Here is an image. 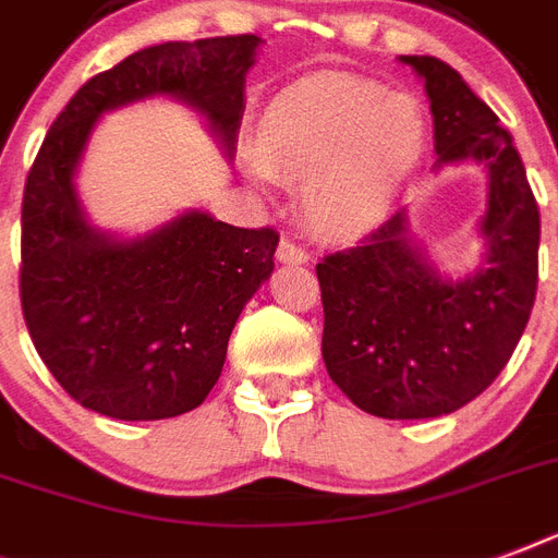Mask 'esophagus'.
Segmentation results:
<instances>
[{
    "mask_svg": "<svg viewBox=\"0 0 558 558\" xmlns=\"http://www.w3.org/2000/svg\"><path fill=\"white\" fill-rule=\"evenodd\" d=\"M278 260L289 263V266H304V263H310V254L298 243H292V240H280Z\"/></svg>",
    "mask_w": 558,
    "mask_h": 558,
    "instance_id": "obj_1",
    "label": "esophagus"
}]
</instances>
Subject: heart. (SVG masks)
<instances>
[{
  "mask_svg": "<svg viewBox=\"0 0 558 558\" xmlns=\"http://www.w3.org/2000/svg\"><path fill=\"white\" fill-rule=\"evenodd\" d=\"M428 118L408 92L318 72L278 92L257 121V177L304 179V214L324 236L381 226L423 165Z\"/></svg>",
  "mask_w": 558,
  "mask_h": 558,
  "instance_id": "heart-1",
  "label": "heart"
}]
</instances>
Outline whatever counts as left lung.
<instances>
[{
	"mask_svg": "<svg viewBox=\"0 0 558 558\" xmlns=\"http://www.w3.org/2000/svg\"><path fill=\"white\" fill-rule=\"evenodd\" d=\"M425 83L434 170L477 161L486 202L481 260L460 278L434 266L397 210L350 252L315 266L324 301L322 353L353 405L385 420H428L484 393L527 327L538 283V205L510 133L437 57L402 54Z\"/></svg>",
	"mask_w": 558,
	"mask_h": 558,
	"instance_id": "8db88e82",
	"label": "left lung"
}]
</instances>
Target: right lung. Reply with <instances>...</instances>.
<instances>
[{
  "instance_id": "right-lung-1",
  "label": "right lung",
  "mask_w": 558,
  "mask_h": 558,
  "mask_svg": "<svg viewBox=\"0 0 558 558\" xmlns=\"http://www.w3.org/2000/svg\"><path fill=\"white\" fill-rule=\"evenodd\" d=\"M260 46L243 34L142 48L83 83L39 147L22 196V313L39 359L89 411L165 420L202 405L280 240L202 208L144 234L95 226L77 193L92 133L107 112L170 98L202 118L231 161Z\"/></svg>"
}]
</instances>
